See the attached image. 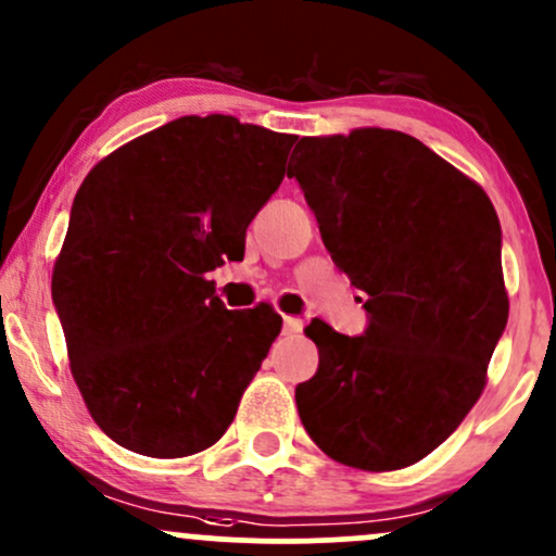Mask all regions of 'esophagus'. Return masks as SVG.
Returning <instances> with one entry per match:
<instances>
[{"mask_svg":"<svg viewBox=\"0 0 556 556\" xmlns=\"http://www.w3.org/2000/svg\"><path fill=\"white\" fill-rule=\"evenodd\" d=\"M303 331V321L298 316H285V334H300Z\"/></svg>","mask_w":556,"mask_h":556,"instance_id":"34e87169","label":"esophagus"}]
</instances>
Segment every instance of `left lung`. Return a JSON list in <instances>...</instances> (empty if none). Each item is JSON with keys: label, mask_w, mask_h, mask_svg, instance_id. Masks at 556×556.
Masks as SVG:
<instances>
[{"label": "left lung", "mask_w": 556, "mask_h": 556, "mask_svg": "<svg viewBox=\"0 0 556 556\" xmlns=\"http://www.w3.org/2000/svg\"><path fill=\"white\" fill-rule=\"evenodd\" d=\"M334 264L366 292L358 337L308 324L318 371L300 420L331 460L400 470L450 437L507 327L489 195L418 138L381 127L300 138L287 167Z\"/></svg>", "instance_id": "obj_1"}]
</instances>
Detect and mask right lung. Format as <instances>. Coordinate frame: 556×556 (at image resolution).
Instances as JSON below:
<instances>
[{
  "mask_svg": "<svg viewBox=\"0 0 556 556\" xmlns=\"http://www.w3.org/2000/svg\"><path fill=\"white\" fill-rule=\"evenodd\" d=\"M292 143L229 114L180 117L83 180L52 300L88 413L125 450L188 457L232 424L282 316L227 311L203 274L245 251Z\"/></svg>",
  "mask_w": 556,
  "mask_h": 556,
  "instance_id": "obj_1",
  "label": "right lung"
}]
</instances>
